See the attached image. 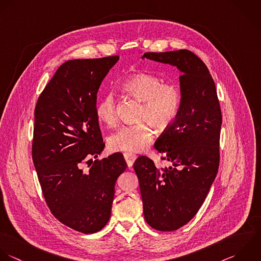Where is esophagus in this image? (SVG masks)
I'll return each mask as SVG.
<instances>
[{
	"mask_svg": "<svg viewBox=\"0 0 261 261\" xmlns=\"http://www.w3.org/2000/svg\"><path fill=\"white\" fill-rule=\"evenodd\" d=\"M124 158H125V160H126L127 165H128V167H129V168H131V167L133 166V164H134L135 160L137 159V156H136L135 154H133V153H129V152H125V153H124Z\"/></svg>",
	"mask_w": 261,
	"mask_h": 261,
	"instance_id": "esophagus-1",
	"label": "esophagus"
}]
</instances>
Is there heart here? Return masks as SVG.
I'll list each match as a JSON object with an SVG mask.
<instances>
[{
	"instance_id": "heart-1",
	"label": "heart",
	"mask_w": 261,
	"mask_h": 261,
	"mask_svg": "<svg viewBox=\"0 0 261 261\" xmlns=\"http://www.w3.org/2000/svg\"><path fill=\"white\" fill-rule=\"evenodd\" d=\"M123 89L133 98L141 101L138 121L134 125L123 126L109 138L111 149L127 152H141L153 140L154 132L167 130L175 122L181 107V92L173 84L153 74L137 73L129 77L123 84ZM96 115L109 126L118 122V100L109 91L96 103Z\"/></svg>"
}]
</instances>
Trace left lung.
Segmentation results:
<instances>
[{"label":"left lung","instance_id":"obj_1","mask_svg":"<svg viewBox=\"0 0 261 261\" xmlns=\"http://www.w3.org/2000/svg\"><path fill=\"white\" fill-rule=\"evenodd\" d=\"M144 58L176 66L182 72L179 114L154 143L170 166L160 168L143 155L133 165L146 223L158 231L170 232L194 218L216 179L222 111L210 70L194 53H145Z\"/></svg>","mask_w":261,"mask_h":261}]
</instances>
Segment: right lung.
I'll return each instance as SVG.
<instances>
[{
  "label": "right lung",
  "mask_w": 261,
  "mask_h": 261,
  "mask_svg": "<svg viewBox=\"0 0 261 261\" xmlns=\"http://www.w3.org/2000/svg\"><path fill=\"white\" fill-rule=\"evenodd\" d=\"M119 56L65 62L40 93L34 110L32 160L44 200L65 226L92 234L111 218L120 152L92 162L105 148L96 94ZM83 171L82 165L89 163Z\"/></svg>",
  "instance_id": "right-lung-1"
}]
</instances>
